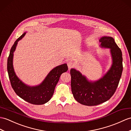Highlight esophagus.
Listing matches in <instances>:
<instances>
[{"mask_svg":"<svg viewBox=\"0 0 131 131\" xmlns=\"http://www.w3.org/2000/svg\"><path fill=\"white\" fill-rule=\"evenodd\" d=\"M67 64H68V68H69V70L71 68H73V67H74V63H73V62L71 61H68Z\"/></svg>","mask_w":131,"mask_h":131,"instance_id":"esophagus-1","label":"esophagus"}]
</instances>
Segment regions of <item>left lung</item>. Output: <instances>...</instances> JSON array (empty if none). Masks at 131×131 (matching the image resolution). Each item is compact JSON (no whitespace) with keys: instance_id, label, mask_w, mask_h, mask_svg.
Returning a JSON list of instances; mask_svg holds the SVG:
<instances>
[{"instance_id":"obj_1","label":"left lung","mask_w":131,"mask_h":131,"mask_svg":"<svg viewBox=\"0 0 131 131\" xmlns=\"http://www.w3.org/2000/svg\"><path fill=\"white\" fill-rule=\"evenodd\" d=\"M99 41L100 47L110 49L112 63L106 74L98 80L91 81L75 69L70 70L73 96L85 105H96L110 99L117 89L123 71L122 53L114 38L103 36Z\"/></svg>"}]
</instances>
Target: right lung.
<instances>
[{
  "label": "right lung",
  "instance_id": "obj_1",
  "mask_svg": "<svg viewBox=\"0 0 131 131\" xmlns=\"http://www.w3.org/2000/svg\"><path fill=\"white\" fill-rule=\"evenodd\" d=\"M26 32L20 36L15 41L12 47L7 61V70L9 78L17 95L31 104L41 105L48 102L52 96L56 84L58 83L61 75L68 71L66 63L57 66L52 69L47 74L41 84L35 86H29L24 83L18 78L13 68L14 52L16 49L18 42L22 39Z\"/></svg>",
  "mask_w": 131,
  "mask_h": 131
}]
</instances>
